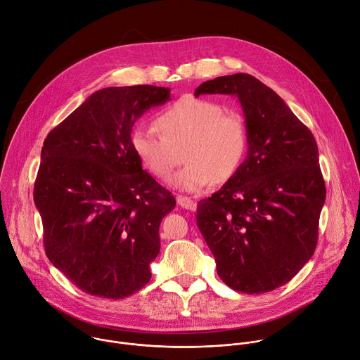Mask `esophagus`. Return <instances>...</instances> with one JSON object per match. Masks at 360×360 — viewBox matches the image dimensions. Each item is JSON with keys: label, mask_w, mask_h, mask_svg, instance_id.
I'll list each match as a JSON object with an SVG mask.
<instances>
[{"label": "esophagus", "mask_w": 360, "mask_h": 360, "mask_svg": "<svg viewBox=\"0 0 360 360\" xmlns=\"http://www.w3.org/2000/svg\"><path fill=\"white\" fill-rule=\"evenodd\" d=\"M176 202H178V205H179L181 207H184V209H188V210H195V209H196V202L192 200V199L188 198V196L178 195V196H176Z\"/></svg>", "instance_id": "esophagus-1"}]
</instances>
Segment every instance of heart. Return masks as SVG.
<instances>
[{"label":"heart","mask_w":360,"mask_h":360,"mask_svg":"<svg viewBox=\"0 0 360 360\" xmlns=\"http://www.w3.org/2000/svg\"><path fill=\"white\" fill-rule=\"evenodd\" d=\"M157 126L161 134L137 126L130 136L131 148L153 175L168 179L178 162L174 148L185 144L186 164L172 178V186L179 191L195 193L214 182H227L246 160L249 134L243 117L224 112L214 101L181 97L160 114Z\"/></svg>","instance_id":"heart-1"}]
</instances>
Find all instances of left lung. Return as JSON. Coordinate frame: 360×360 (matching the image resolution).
Here are the masks:
<instances>
[{
  "label": "left lung",
  "mask_w": 360,
  "mask_h": 360,
  "mask_svg": "<svg viewBox=\"0 0 360 360\" xmlns=\"http://www.w3.org/2000/svg\"><path fill=\"white\" fill-rule=\"evenodd\" d=\"M200 94L240 103L249 150L238 172L198 202L196 223L221 281L262 294L287 284L312 257L325 203L318 146L285 101L252 75L202 83Z\"/></svg>",
  "instance_id": "left-lung-1"
}]
</instances>
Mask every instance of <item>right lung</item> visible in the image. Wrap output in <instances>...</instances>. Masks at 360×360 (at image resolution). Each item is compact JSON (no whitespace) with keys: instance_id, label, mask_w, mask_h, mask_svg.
<instances>
[{"instance_id":"obj_1","label":"right lung","mask_w":360,"mask_h":360,"mask_svg":"<svg viewBox=\"0 0 360 360\" xmlns=\"http://www.w3.org/2000/svg\"><path fill=\"white\" fill-rule=\"evenodd\" d=\"M168 87H105L45 139L34 188L51 263L77 288L122 300L151 278L160 224L176 205L134 154L130 136Z\"/></svg>"}]
</instances>
